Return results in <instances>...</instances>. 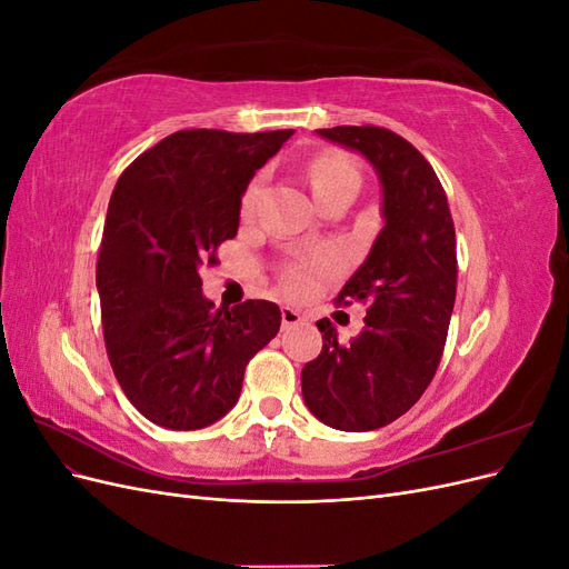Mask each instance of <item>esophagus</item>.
Returning <instances> with one entry per match:
<instances>
[{
    "label": "esophagus",
    "mask_w": 569,
    "mask_h": 569,
    "mask_svg": "<svg viewBox=\"0 0 569 569\" xmlns=\"http://www.w3.org/2000/svg\"><path fill=\"white\" fill-rule=\"evenodd\" d=\"M301 322H303V316L297 311V308H289V306L282 308V327H284V330H289V327H297Z\"/></svg>",
    "instance_id": "1"
}]
</instances>
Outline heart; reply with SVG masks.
Instances as JSON below:
<instances>
[{
    "instance_id": "heart-1",
    "label": "heart",
    "mask_w": 569,
    "mask_h": 569,
    "mask_svg": "<svg viewBox=\"0 0 569 569\" xmlns=\"http://www.w3.org/2000/svg\"><path fill=\"white\" fill-rule=\"evenodd\" d=\"M308 182L318 201L330 197L335 192L349 187H360V170L353 161L335 151L318 153V157L308 163ZM258 197H261V180H253L242 197V216H251L256 211ZM320 263H291L282 270V282L291 291H303L313 280V268Z\"/></svg>"
}]
</instances>
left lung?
I'll list each match as a JSON object with an SVG mask.
<instances>
[{
  "mask_svg": "<svg viewBox=\"0 0 569 569\" xmlns=\"http://www.w3.org/2000/svg\"><path fill=\"white\" fill-rule=\"evenodd\" d=\"M320 137L366 157L382 184L385 228L337 303L368 306L366 327L341 343L322 318V351L301 370L308 410L341 432L380 429L418 403L443 353L456 303V228L443 187L401 134L337 126Z\"/></svg>",
  "mask_w": 569,
  "mask_h": 569,
  "instance_id": "8db88e82",
  "label": "left lung"
}]
</instances>
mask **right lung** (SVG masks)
<instances>
[{"label": "right lung", "mask_w": 569, "mask_h": 569, "mask_svg": "<svg viewBox=\"0 0 569 569\" xmlns=\"http://www.w3.org/2000/svg\"><path fill=\"white\" fill-rule=\"evenodd\" d=\"M291 134L180 130L116 182L97 261L101 327L120 389L153 425L189 432L220 420L280 330L272 301L216 308L199 270L218 263L251 178Z\"/></svg>", "instance_id": "obj_1"}]
</instances>
